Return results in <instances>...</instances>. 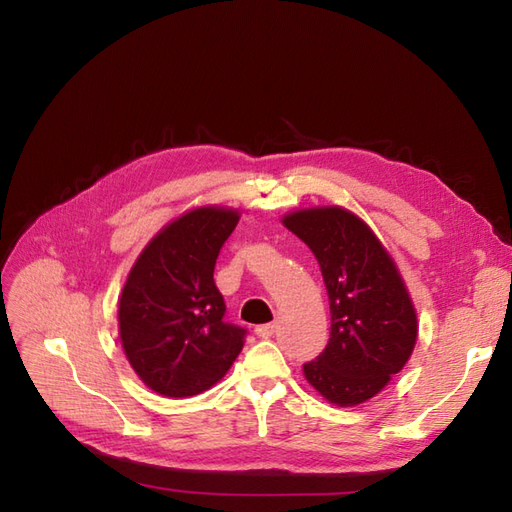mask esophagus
<instances>
[{"instance_id":"esophagus-1","label":"esophagus","mask_w":512,"mask_h":512,"mask_svg":"<svg viewBox=\"0 0 512 512\" xmlns=\"http://www.w3.org/2000/svg\"><path fill=\"white\" fill-rule=\"evenodd\" d=\"M254 333L262 339H269L273 333H275V324L269 322V324H258V327L254 329Z\"/></svg>"}]
</instances>
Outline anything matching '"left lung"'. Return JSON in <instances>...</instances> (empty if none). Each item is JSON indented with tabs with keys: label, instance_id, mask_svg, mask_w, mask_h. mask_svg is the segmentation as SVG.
Wrapping results in <instances>:
<instances>
[{
	"label": "left lung",
	"instance_id": "8db88e82",
	"mask_svg": "<svg viewBox=\"0 0 512 512\" xmlns=\"http://www.w3.org/2000/svg\"><path fill=\"white\" fill-rule=\"evenodd\" d=\"M284 226L316 256L331 307L329 344L303 365L305 378L331 404H363L399 374L416 344L408 290L374 232L350 211H299Z\"/></svg>",
	"mask_w": 512,
	"mask_h": 512
}]
</instances>
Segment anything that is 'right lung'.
<instances>
[{
  "label": "right lung",
  "mask_w": 512,
  "mask_h": 512,
  "mask_svg": "<svg viewBox=\"0 0 512 512\" xmlns=\"http://www.w3.org/2000/svg\"><path fill=\"white\" fill-rule=\"evenodd\" d=\"M237 211L203 207L168 224L138 256L119 299L121 346L134 371L164 397H192L222 380L247 329L226 322L215 260Z\"/></svg>",
  "instance_id": "obj_1"
}]
</instances>
